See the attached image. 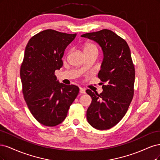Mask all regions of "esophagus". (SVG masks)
Listing matches in <instances>:
<instances>
[{"label":"esophagus","mask_w":160,"mask_h":160,"mask_svg":"<svg viewBox=\"0 0 160 160\" xmlns=\"http://www.w3.org/2000/svg\"><path fill=\"white\" fill-rule=\"evenodd\" d=\"M80 92L81 94H85L86 93V90L83 88H80Z\"/></svg>","instance_id":"esophagus-1"}]
</instances>
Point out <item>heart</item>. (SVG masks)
<instances>
[{
	"label": "heart",
	"mask_w": 160,
	"mask_h": 160,
	"mask_svg": "<svg viewBox=\"0 0 160 160\" xmlns=\"http://www.w3.org/2000/svg\"><path fill=\"white\" fill-rule=\"evenodd\" d=\"M92 51H96V52H98L97 46L93 43L87 44L84 48V52H92Z\"/></svg>",
	"instance_id": "1"
}]
</instances>
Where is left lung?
<instances>
[{"label":"left lung","mask_w":160,"mask_h":160,"mask_svg":"<svg viewBox=\"0 0 160 160\" xmlns=\"http://www.w3.org/2000/svg\"><path fill=\"white\" fill-rule=\"evenodd\" d=\"M82 37L98 43L104 59L98 77L103 92L98 94L87 90L92 103L86 112L87 120L97 130L116 126L125 116L133 96L135 68L126 41L110 30L86 33Z\"/></svg>","instance_id":"left-lung-1"}]
</instances>
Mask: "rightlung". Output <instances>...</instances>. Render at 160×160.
<instances>
[{
    "instance_id": "obj_1",
    "label": "right lung",
    "mask_w": 160,
    "mask_h": 160,
    "mask_svg": "<svg viewBox=\"0 0 160 160\" xmlns=\"http://www.w3.org/2000/svg\"><path fill=\"white\" fill-rule=\"evenodd\" d=\"M76 36L47 29L33 36L26 46L20 70L22 94L32 116L46 126L62 122L79 93L78 86L59 83L54 74Z\"/></svg>"
}]
</instances>
